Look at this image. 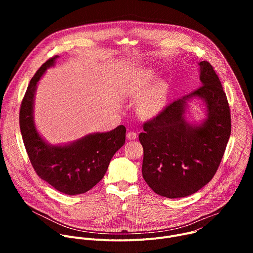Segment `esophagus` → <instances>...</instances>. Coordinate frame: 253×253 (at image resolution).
Wrapping results in <instances>:
<instances>
[{"instance_id": "34e87169", "label": "esophagus", "mask_w": 253, "mask_h": 253, "mask_svg": "<svg viewBox=\"0 0 253 253\" xmlns=\"http://www.w3.org/2000/svg\"><path fill=\"white\" fill-rule=\"evenodd\" d=\"M137 137H138V134L134 131H130L127 133V138L129 140H135V139H137Z\"/></svg>"}]
</instances>
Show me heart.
I'll use <instances>...</instances> for the list:
<instances>
[{"instance_id":"1","label":"heart","mask_w":253,"mask_h":253,"mask_svg":"<svg viewBox=\"0 0 253 253\" xmlns=\"http://www.w3.org/2000/svg\"><path fill=\"white\" fill-rule=\"evenodd\" d=\"M154 79V74L152 72H146L143 75L141 82L139 83L138 92L143 93L145 91L151 81ZM167 88L166 84L162 81H157L148 93L144 96L138 103V113L143 117H151L155 115L164 105L166 98Z\"/></svg>"}]
</instances>
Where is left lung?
Listing matches in <instances>:
<instances>
[{"label":"left lung","mask_w":253,"mask_h":253,"mask_svg":"<svg viewBox=\"0 0 253 253\" xmlns=\"http://www.w3.org/2000/svg\"><path fill=\"white\" fill-rule=\"evenodd\" d=\"M198 65L202 86L168 105L139 134L143 178L155 193L167 198L189 196L210 181L231 133L230 110L220 80L208 62ZM192 98L206 106V118L200 123L186 117Z\"/></svg>","instance_id":"obj_1"}]
</instances>
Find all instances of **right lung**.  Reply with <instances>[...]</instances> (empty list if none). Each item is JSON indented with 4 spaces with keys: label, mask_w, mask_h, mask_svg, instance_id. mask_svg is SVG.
<instances>
[{
    "label": "right lung",
    "mask_w": 253,
    "mask_h": 253,
    "mask_svg": "<svg viewBox=\"0 0 253 253\" xmlns=\"http://www.w3.org/2000/svg\"><path fill=\"white\" fill-rule=\"evenodd\" d=\"M58 58L49 59L31 79L21 105L20 129L36 173L58 191L76 195L89 191L104 177L112 157L124 145L126 128L120 125L109 132L88 134L58 145H52L40 135L34 120L36 90Z\"/></svg>",
    "instance_id": "right-lung-1"
}]
</instances>
